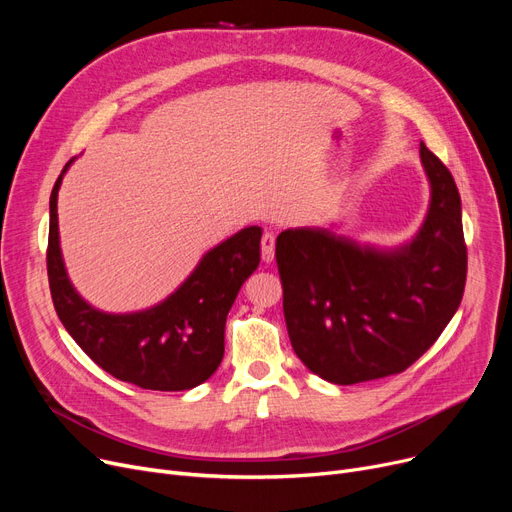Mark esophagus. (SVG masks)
Segmentation results:
<instances>
[{
  "instance_id": "34e87169",
  "label": "esophagus",
  "mask_w": 512,
  "mask_h": 512,
  "mask_svg": "<svg viewBox=\"0 0 512 512\" xmlns=\"http://www.w3.org/2000/svg\"><path fill=\"white\" fill-rule=\"evenodd\" d=\"M274 249H276V236L272 232H265L261 236V259L265 263L274 261Z\"/></svg>"
}]
</instances>
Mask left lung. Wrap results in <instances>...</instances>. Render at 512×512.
<instances>
[{
  "instance_id": "left-lung-1",
  "label": "left lung",
  "mask_w": 512,
  "mask_h": 512,
  "mask_svg": "<svg viewBox=\"0 0 512 512\" xmlns=\"http://www.w3.org/2000/svg\"><path fill=\"white\" fill-rule=\"evenodd\" d=\"M419 155L432 199L405 245H359L326 228H290L276 240L290 344L326 382L351 386L405 371L461 305L467 280L461 195L423 143Z\"/></svg>"
}]
</instances>
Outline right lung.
I'll return each instance as SVG.
<instances>
[{"label":"right lung","instance_id":"right-lung-1","mask_svg":"<svg viewBox=\"0 0 512 512\" xmlns=\"http://www.w3.org/2000/svg\"><path fill=\"white\" fill-rule=\"evenodd\" d=\"M72 161L49 197L47 276L64 328L103 371L122 382L159 392L203 384L222 363L228 311L259 265L261 228H242L207 251L161 303L132 313L99 311L72 286L60 249L58 191Z\"/></svg>","mask_w":512,"mask_h":512}]
</instances>
